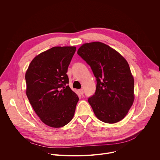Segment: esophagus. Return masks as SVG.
Masks as SVG:
<instances>
[{
    "instance_id": "1",
    "label": "esophagus",
    "mask_w": 160,
    "mask_h": 160,
    "mask_svg": "<svg viewBox=\"0 0 160 160\" xmlns=\"http://www.w3.org/2000/svg\"><path fill=\"white\" fill-rule=\"evenodd\" d=\"M78 91H79V93H80L81 95H83V89H80Z\"/></svg>"
}]
</instances>
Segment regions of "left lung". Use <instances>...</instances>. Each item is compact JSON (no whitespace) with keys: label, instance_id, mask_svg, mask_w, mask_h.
Masks as SVG:
<instances>
[{"label":"left lung","instance_id":"8db88e82","mask_svg":"<svg viewBox=\"0 0 160 160\" xmlns=\"http://www.w3.org/2000/svg\"><path fill=\"white\" fill-rule=\"evenodd\" d=\"M77 53L96 78L95 94L88 99L96 117L107 123L121 121L134 101V79L128 62L100 42L83 43Z\"/></svg>","mask_w":160,"mask_h":160}]
</instances>
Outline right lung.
I'll use <instances>...</instances> for the list:
<instances>
[{"label":"right lung","instance_id":"add662e5","mask_svg":"<svg viewBox=\"0 0 160 160\" xmlns=\"http://www.w3.org/2000/svg\"><path fill=\"white\" fill-rule=\"evenodd\" d=\"M76 47H54L31 61L26 72V94L33 110L46 125L60 128L74 116L78 96L66 74Z\"/></svg>","mask_w":160,"mask_h":160}]
</instances>
